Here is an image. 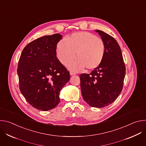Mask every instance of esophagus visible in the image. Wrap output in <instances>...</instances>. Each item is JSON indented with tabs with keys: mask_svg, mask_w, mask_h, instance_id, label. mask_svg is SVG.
Listing matches in <instances>:
<instances>
[{
	"mask_svg": "<svg viewBox=\"0 0 146 146\" xmlns=\"http://www.w3.org/2000/svg\"><path fill=\"white\" fill-rule=\"evenodd\" d=\"M75 74H76L75 73H74V72H70V76L75 75Z\"/></svg>",
	"mask_w": 146,
	"mask_h": 146,
	"instance_id": "1",
	"label": "esophagus"
}]
</instances>
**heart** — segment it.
<instances>
[{
    "label": "heart",
    "instance_id": "b5f03b06",
    "mask_svg": "<svg viewBox=\"0 0 146 146\" xmlns=\"http://www.w3.org/2000/svg\"><path fill=\"white\" fill-rule=\"evenodd\" d=\"M106 46L103 41L87 32L72 34L66 40L62 38L56 45V55L62 64L68 65L75 59L77 60L69 66L70 70L80 72L85 68L88 70L96 69L105 56Z\"/></svg>",
    "mask_w": 146,
    "mask_h": 146
}]
</instances>
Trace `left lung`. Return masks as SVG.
<instances>
[{
	"label": "left lung",
	"instance_id": "1",
	"mask_svg": "<svg viewBox=\"0 0 146 146\" xmlns=\"http://www.w3.org/2000/svg\"><path fill=\"white\" fill-rule=\"evenodd\" d=\"M105 43L106 52L101 64L90 74L80 76L82 96L91 107L109 106L119 95L125 76L121 50L115 39L96 30Z\"/></svg>",
	"mask_w": 146,
	"mask_h": 146
}]
</instances>
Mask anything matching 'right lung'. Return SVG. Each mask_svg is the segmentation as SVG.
I'll list each match as a JSON object with an SVG mask.
<instances>
[{
	"label": "right lung",
	"mask_w": 146,
	"mask_h": 146,
	"mask_svg": "<svg viewBox=\"0 0 146 146\" xmlns=\"http://www.w3.org/2000/svg\"><path fill=\"white\" fill-rule=\"evenodd\" d=\"M62 38L56 33L32 41L24 48L18 62L20 91L39 110L55 108L60 102V91L70 80L69 72L56 58V45Z\"/></svg>",
	"instance_id": "add662e5"
}]
</instances>
